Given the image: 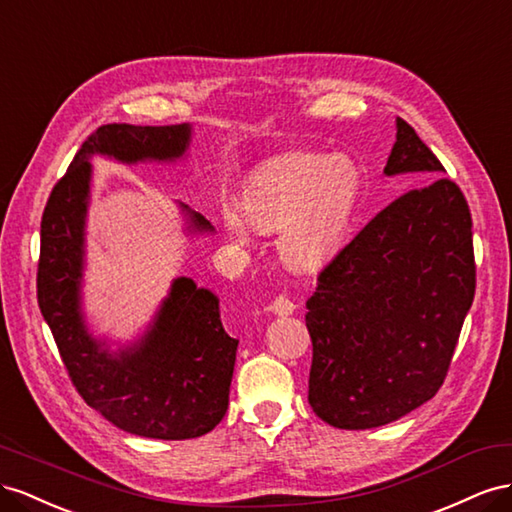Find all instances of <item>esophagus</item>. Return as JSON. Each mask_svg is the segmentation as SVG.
Listing matches in <instances>:
<instances>
[{
    "mask_svg": "<svg viewBox=\"0 0 512 512\" xmlns=\"http://www.w3.org/2000/svg\"><path fill=\"white\" fill-rule=\"evenodd\" d=\"M296 311V304L291 302L287 296H279L272 304H270V313L279 315V317H287Z\"/></svg>",
    "mask_w": 512,
    "mask_h": 512,
    "instance_id": "esophagus-1",
    "label": "esophagus"
}]
</instances>
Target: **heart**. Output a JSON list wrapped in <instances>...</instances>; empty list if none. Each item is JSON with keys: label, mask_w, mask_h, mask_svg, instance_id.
<instances>
[{"label": "heart", "mask_w": 512, "mask_h": 512, "mask_svg": "<svg viewBox=\"0 0 512 512\" xmlns=\"http://www.w3.org/2000/svg\"><path fill=\"white\" fill-rule=\"evenodd\" d=\"M362 191L349 156L287 154L248 184L242 212L223 206L227 238L248 248L257 231H279L276 248L289 268L315 270L337 255L352 227Z\"/></svg>", "instance_id": "1"}]
</instances>
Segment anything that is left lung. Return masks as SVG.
Listing matches in <instances>:
<instances>
[{"instance_id": "left-lung-1", "label": "left lung", "mask_w": 512, "mask_h": 512, "mask_svg": "<svg viewBox=\"0 0 512 512\" xmlns=\"http://www.w3.org/2000/svg\"><path fill=\"white\" fill-rule=\"evenodd\" d=\"M384 173L416 188L328 261L306 300L309 403L337 429L382 427L433 399L474 300L470 208L401 118Z\"/></svg>"}]
</instances>
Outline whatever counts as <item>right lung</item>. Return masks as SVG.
<instances>
[{"instance_id":"1","label":"right lung","mask_w":512,"mask_h":512,"mask_svg":"<svg viewBox=\"0 0 512 512\" xmlns=\"http://www.w3.org/2000/svg\"><path fill=\"white\" fill-rule=\"evenodd\" d=\"M191 124L100 126L55 184L40 225L38 304L72 384L111 425L152 440H191L212 431L229 405L238 341L223 328L218 296L188 276L171 281L148 328L135 341L96 337L83 311L85 227L92 158L115 163H178ZM188 236L214 227L180 203Z\"/></svg>"}]
</instances>
